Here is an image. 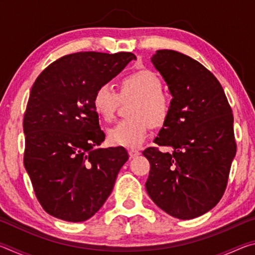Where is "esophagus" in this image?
Returning a JSON list of instances; mask_svg holds the SVG:
<instances>
[{
	"instance_id": "obj_1",
	"label": "esophagus",
	"mask_w": 255,
	"mask_h": 255,
	"mask_svg": "<svg viewBox=\"0 0 255 255\" xmlns=\"http://www.w3.org/2000/svg\"><path fill=\"white\" fill-rule=\"evenodd\" d=\"M128 152H129V156H130L131 158H133V157H137L138 155L140 154L139 150H137V149H135V148H131V149H129Z\"/></svg>"
}]
</instances>
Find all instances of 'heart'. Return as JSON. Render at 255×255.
<instances>
[{
  "instance_id": "1",
  "label": "heart",
  "mask_w": 255,
  "mask_h": 255,
  "mask_svg": "<svg viewBox=\"0 0 255 255\" xmlns=\"http://www.w3.org/2000/svg\"><path fill=\"white\" fill-rule=\"evenodd\" d=\"M120 97H133L130 115L133 118L119 122L108 130L110 143L125 147H138L144 143L149 130V123L159 126L169 117L171 101L162 92V82L158 76L148 70H140L127 75L122 82ZM120 97L114 86L102 84L93 96V108L105 120L114 118L119 106Z\"/></svg>"
}]
</instances>
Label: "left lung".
<instances>
[{
  "label": "left lung",
  "mask_w": 255,
  "mask_h": 255,
  "mask_svg": "<svg viewBox=\"0 0 255 255\" xmlns=\"http://www.w3.org/2000/svg\"><path fill=\"white\" fill-rule=\"evenodd\" d=\"M150 62L172 96L170 115L154 143L172 153L144 150L150 164L146 191L172 217H199L225 192L236 154L232 109L221 83L197 60L162 49Z\"/></svg>",
  "instance_id": "left-lung-1"
}]
</instances>
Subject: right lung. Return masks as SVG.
I'll return each instance as SVG.
<instances>
[{"label": "right lung", "mask_w": 255, "mask_h": 255, "mask_svg": "<svg viewBox=\"0 0 255 255\" xmlns=\"http://www.w3.org/2000/svg\"><path fill=\"white\" fill-rule=\"evenodd\" d=\"M131 60V53H75L51 63L34 81L23 118V163L38 201L56 218H91L127 162L122 146L99 147L106 135L92 100Z\"/></svg>", "instance_id": "obj_1"}]
</instances>
